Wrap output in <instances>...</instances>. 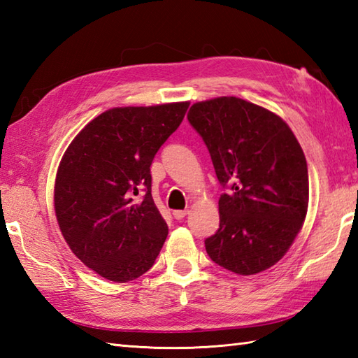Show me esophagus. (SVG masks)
Segmentation results:
<instances>
[{
  "label": "esophagus",
  "mask_w": 358,
  "mask_h": 358,
  "mask_svg": "<svg viewBox=\"0 0 358 358\" xmlns=\"http://www.w3.org/2000/svg\"><path fill=\"white\" fill-rule=\"evenodd\" d=\"M187 214H189V210H186V209H185V210H180V209H178V210H173V212H172V215H173L175 218H177V220H183Z\"/></svg>",
  "instance_id": "34e87169"
}]
</instances>
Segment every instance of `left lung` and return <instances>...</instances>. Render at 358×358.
Returning a JSON list of instances; mask_svg holds the SVG:
<instances>
[{
  "mask_svg": "<svg viewBox=\"0 0 358 358\" xmlns=\"http://www.w3.org/2000/svg\"><path fill=\"white\" fill-rule=\"evenodd\" d=\"M189 123L209 149L220 183V227L204 246L212 262L238 273L278 263L306 218L309 177L305 154L283 120L237 96L192 104Z\"/></svg>",
  "mask_w": 358,
  "mask_h": 358,
  "instance_id": "8db88e82",
  "label": "left lung"
}]
</instances>
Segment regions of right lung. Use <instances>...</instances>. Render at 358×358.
<instances>
[{"label": "right lung", "mask_w": 358, "mask_h": 358, "mask_svg": "<svg viewBox=\"0 0 358 358\" xmlns=\"http://www.w3.org/2000/svg\"><path fill=\"white\" fill-rule=\"evenodd\" d=\"M189 101L127 106L81 129L59 162L53 206L72 252L98 275L126 283L148 272L167 237L150 194V164ZM140 188L147 191L135 199Z\"/></svg>", "instance_id": "obj_1"}]
</instances>
